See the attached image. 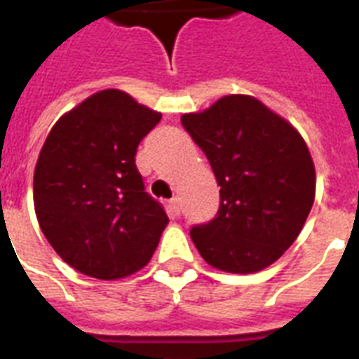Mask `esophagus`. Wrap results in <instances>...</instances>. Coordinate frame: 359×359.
<instances>
[{
	"instance_id": "1",
	"label": "esophagus",
	"mask_w": 359,
	"mask_h": 359,
	"mask_svg": "<svg viewBox=\"0 0 359 359\" xmlns=\"http://www.w3.org/2000/svg\"><path fill=\"white\" fill-rule=\"evenodd\" d=\"M169 210H171V215L173 216L180 215V199L179 198H173L171 201H169Z\"/></svg>"
}]
</instances>
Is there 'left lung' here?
Segmentation results:
<instances>
[{
  "instance_id": "1",
  "label": "left lung",
  "mask_w": 359,
  "mask_h": 359,
  "mask_svg": "<svg viewBox=\"0 0 359 359\" xmlns=\"http://www.w3.org/2000/svg\"><path fill=\"white\" fill-rule=\"evenodd\" d=\"M180 122L220 186L215 218L190 229L194 245L216 269H265L297 239L314 203L316 175L303 137L250 95H226Z\"/></svg>"
}]
</instances>
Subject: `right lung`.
Masks as SVG:
<instances>
[{"label": "right lung", "mask_w": 359, "mask_h": 359, "mask_svg": "<svg viewBox=\"0 0 359 359\" xmlns=\"http://www.w3.org/2000/svg\"><path fill=\"white\" fill-rule=\"evenodd\" d=\"M161 120L120 90H103L54 124L34 175L35 215L58 256L113 280L149 264L165 210L144 191L137 147Z\"/></svg>", "instance_id": "add662e5"}]
</instances>
